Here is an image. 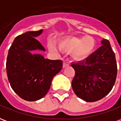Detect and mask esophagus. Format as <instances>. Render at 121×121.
<instances>
[{
	"mask_svg": "<svg viewBox=\"0 0 121 121\" xmlns=\"http://www.w3.org/2000/svg\"><path fill=\"white\" fill-rule=\"evenodd\" d=\"M69 65V64H68L67 63H66V62H63V68H65V67H68Z\"/></svg>",
	"mask_w": 121,
	"mask_h": 121,
	"instance_id": "1",
	"label": "esophagus"
}]
</instances>
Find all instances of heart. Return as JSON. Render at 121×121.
Returning <instances> with one entry per match:
<instances>
[{
  "instance_id": "heart-1",
  "label": "heart",
  "mask_w": 121,
  "mask_h": 121,
  "mask_svg": "<svg viewBox=\"0 0 121 121\" xmlns=\"http://www.w3.org/2000/svg\"><path fill=\"white\" fill-rule=\"evenodd\" d=\"M47 47L50 52L57 53L58 50L51 42H48ZM58 47L63 52L73 51L77 59H84L92 54L96 48V41L91 37L82 38L67 37L58 43Z\"/></svg>"
}]
</instances>
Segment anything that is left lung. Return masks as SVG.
I'll return each instance as SVG.
<instances>
[{
  "label": "left lung",
  "instance_id": "obj_1",
  "mask_svg": "<svg viewBox=\"0 0 121 121\" xmlns=\"http://www.w3.org/2000/svg\"><path fill=\"white\" fill-rule=\"evenodd\" d=\"M84 60L72 63L75 71L72 81L75 94L87 102L98 101L107 96L116 80L117 66L115 53L107 39Z\"/></svg>",
  "mask_w": 121,
  "mask_h": 121
}]
</instances>
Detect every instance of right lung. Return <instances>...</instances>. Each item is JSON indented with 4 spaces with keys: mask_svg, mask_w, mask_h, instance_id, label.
<instances>
[{
    "mask_svg": "<svg viewBox=\"0 0 121 121\" xmlns=\"http://www.w3.org/2000/svg\"><path fill=\"white\" fill-rule=\"evenodd\" d=\"M43 30L28 31L15 38L8 51L6 72L13 90L29 102L43 98L50 88L53 77L62 69V61L46 59L37 54L45 51L35 39Z\"/></svg>",
    "mask_w": 121,
    "mask_h": 121,
    "instance_id": "right-lung-1",
    "label": "right lung"
}]
</instances>
